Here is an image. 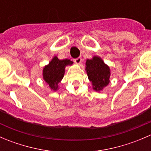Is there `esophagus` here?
Here are the masks:
<instances>
[{
  "mask_svg": "<svg viewBox=\"0 0 151 151\" xmlns=\"http://www.w3.org/2000/svg\"><path fill=\"white\" fill-rule=\"evenodd\" d=\"M74 63H77V64H80L82 61V58L81 57L77 58L74 59Z\"/></svg>",
  "mask_w": 151,
  "mask_h": 151,
  "instance_id": "obj_1",
  "label": "esophagus"
}]
</instances>
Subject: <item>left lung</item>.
Masks as SVG:
<instances>
[{"label":"left lung","mask_w":151,"mask_h":151,"mask_svg":"<svg viewBox=\"0 0 151 151\" xmlns=\"http://www.w3.org/2000/svg\"><path fill=\"white\" fill-rule=\"evenodd\" d=\"M86 68L88 79L92 83L93 89L96 91H102L109 83L110 69L109 66L99 57L94 56L92 59H88Z\"/></svg>","instance_id":"left-lung-1"}]
</instances>
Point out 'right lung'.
Wrapping results in <instances>:
<instances>
[{
	"label": "right lung",
	"mask_w": 151,
	"mask_h": 151,
	"mask_svg": "<svg viewBox=\"0 0 151 151\" xmlns=\"http://www.w3.org/2000/svg\"><path fill=\"white\" fill-rule=\"evenodd\" d=\"M72 63L73 62L68 59L59 60L55 56L44 68L43 78L52 90L56 91L58 88V83L64 76L65 67Z\"/></svg>",
	"instance_id": "right-lung-1"
}]
</instances>
